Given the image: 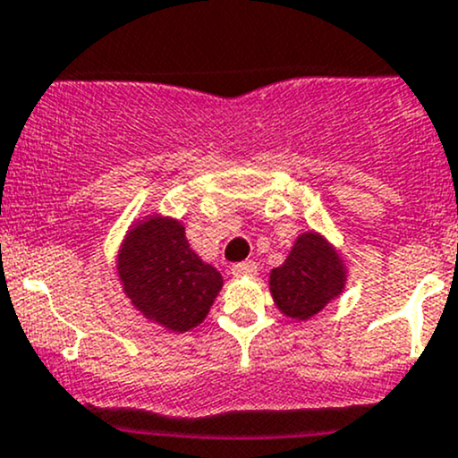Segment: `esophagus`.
<instances>
[{"label": "esophagus", "mask_w": 458, "mask_h": 458, "mask_svg": "<svg viewBox=\"0 0 458 458\" xmlns=\"http://www.w3.org/2000/svg\"><path fill=\"white\" fill-rule=\"evenodd\" d=\"M231 273H233L235 277H244V276H256L258 273V264L256 262H235L233 267H231Z\"/></svg>", "instance_id": "34e87169"}]
</instances>
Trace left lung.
I'll use <instances>...</instances> for the list:
<instances>
[{"label":"left lung","mask_w":458,"mask_h":458,"mask_svg":"<svg viewBox=\"0 0 458 458\" xmlns=\"http://www.w3.org/2000/svg\"><path fill=\"white\" fill-rule=\"evenodd\" d=\"M346 282L342 260L322 235L301 233L284 264L271 271L277 309L293 319H309L337 298Z\"/></svg>","instance_id":"1"}]
</instances>
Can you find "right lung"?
<instances>
[{
    "label": "right lung",
    "mask_w": 458,
    "mask_h": 458,
    "mask_svg": "<svg viewBox=\"0 0 458 458\" xmlns=\"http://www.w3.org/2000/svg\"><path fill=\"white\" fill-rule=\"evenodd\" d=\"M119 277L145 318L178 333L198 327L223 289V276L191 251L185 227L172 218H148L127 233Z\"/></svg>",
    "instance_id": "1"
}]
</instances>
